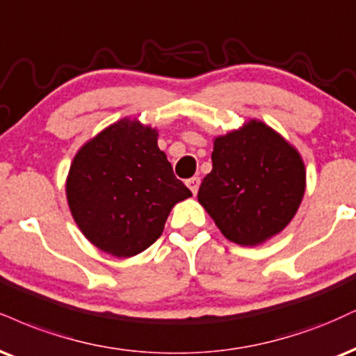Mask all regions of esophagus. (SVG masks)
Instances as JSON below:
<instances>
[{
  "label": "esophagus",
  "mask_w": 356,
  "mask_h": 356,
  "mask_svg": "<svg viewBox=\"0 0 356 356\" xmlns=\"http://www.w3.org/2000/svg\"><path fill=\"white\" fill-rule=\"evenodd\" d=\"M187 184V187H189L191 189V192L192 194H197V191H199V186H200V179L199 177H192V179H189V181L186 182Z\"/></svg>",
  "instance_id": "34e87169"
}]
</instances>
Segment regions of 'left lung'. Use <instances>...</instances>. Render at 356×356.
Instances as JSON below:
<instances>
[{
    "instance_id": "obj_1",
    "label": "left lung",
    "mask_w": 356,
    "mask_h": 356,
    "mask_svg": "<svg viewBox=\"0 0 356 356\" xmlns=\"http://www.w3.org/2000/svg\"><path fill=\"white\" fill-rule=\"evenodd\" d=\"M305 184L300 152L270 126L250 119L213 137L212 170L197 199L225 238L255 247L290 224Z\"/></svg>"
}]
</instances>
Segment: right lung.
Instances as JSON below:
<instances>
[{
  "label": "right lung",
  "mask_w": 356,
  "mask_h": 356,
  "mask_svg": "<svg viewBox=\"0 0 356 356\" xmlns=\"http://www.w3.org/2000/svg\"><path fill=\"white\" fill-rule=\"evenodd\" d=\"M159 132L124 118L83 144L71 162L66 197L72 219L92 245L114 257L151 247L177 202L192 192L157 145Z\"/></svg>",
  "instance_id": "obj_1"
}]
</instances>
